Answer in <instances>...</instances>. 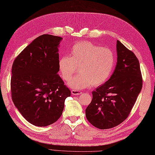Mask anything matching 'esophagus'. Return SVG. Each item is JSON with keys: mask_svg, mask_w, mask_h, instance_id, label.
Listing matches in <instances>:
<instances>
[{"mask_svg": "<svg viewBox=\"0 0 155 155\" xmlns=\"http://www.w3.org/2000/svg\"><path fill=\"white\" fill-rule=\"evenodd\" d=\"M71 93H72V95H76V96H78V95L81 94L82 92H81V91H79L72 90V91H71Z\"/></svg>", "mask_w": 155, "mask_h": 155, "instance_id": "1", "label": "esophagus"}]
</instances>
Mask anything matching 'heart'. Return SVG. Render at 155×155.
<instances>
[{"instance_id": "obj_1", "label": "heart", "mask_w": 155, "mask_h": 155, "mask_svg": "<svg viewBox=\"0 0 155 155\" xmlns=\"http://www.w3.org/2000/svg\"><path fill=\"white\" fill-rule=\"evenodd\" d=\"M115 61L110 49L91 42H79L72 46L70 56L64 55L59 59L58 69L63 80L68 81L79 68L80 74L68 83L70 87L78 90L106 83L114 71Z\"/></svg>"}]
</instances>
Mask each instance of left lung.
<instances>
[{
	"label": "left lung",
	"mask_w": 155,
	"mask_h": 155,
	"mask_svg": "<svg viewBox=\"0 0 155 155\" xmlns=\"http://www.w3.org/2000/svg\"><path fill=\"white\" fill-rule=\"evenodd\" d=\"M117 63L110 79L92 91V101L85 110L92 125L110 129L127 118L142 88L140 63L135 54L117 41Z\"/></svg>",
	"instance_id": "obj_1"
}]
</instances>
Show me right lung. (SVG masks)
<instances>
[{
    "instance_id": "right-lung-1",
    "label": "right lung",
    "mask_w": 155,
    "mask_h": 155,
    "mask_svg": "<svg viewBox=\"0 0 155 155\" xmlns=\"http://www.w3.org/2000/svg\"><path fill=\"white\" fill-rule=\"evenodd\" d=\"M62 37L44 34L23 50L13 63L12 97L22 116L32 125L45 127L62 114L71 92L59 72L58 47Z\"/></svg>"
}]
</instances>
